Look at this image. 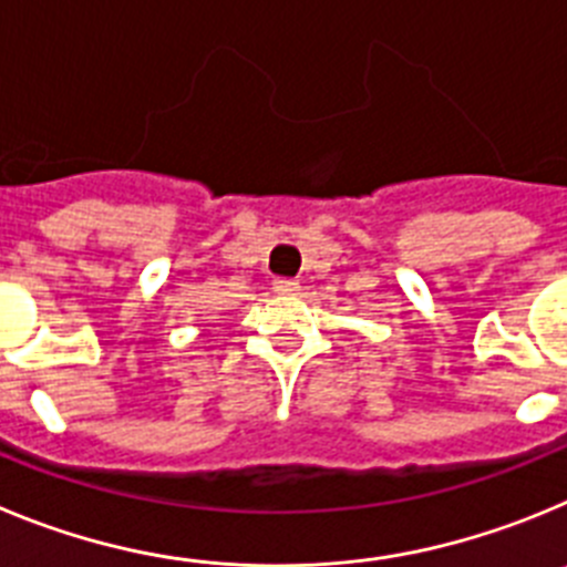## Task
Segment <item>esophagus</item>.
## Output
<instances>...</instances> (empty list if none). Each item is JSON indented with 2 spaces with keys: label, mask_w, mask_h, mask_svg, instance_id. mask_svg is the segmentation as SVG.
<instances>
[{
  "label": "esophagus",
  "mask_w": 567,
  "mask_h": 567,
  "mask_svg": "<svg viewBox=\"0 0 567 567\" xmlns=\"http://www.w3.org/2000/svg\"><path fill=\"white\" fill-rule=\"evenodd\" d=\"M274 293L296 296L299 293V282L296 279H274Z\"/></svg>",
  "instance_id": "1"
}]
</instances>
